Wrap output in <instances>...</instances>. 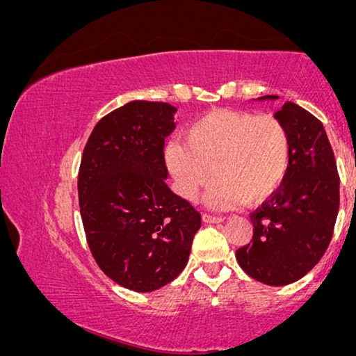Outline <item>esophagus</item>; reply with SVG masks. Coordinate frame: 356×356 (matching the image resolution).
Masks as SVG:
<instances>
[{
	"mask_svg": "<svg viewBox=\"0 0 356 356\" xmlns=\"http://www.w3.org/2000/svg\"><path fill=\"white\" fill-rule=\"evenodd\" d=\"M202 219H203V222H207V224H216V222L224 221L222 216H214V214H209V213H203Z\"/></svg>",
	"mask_w": 356,
	"mask_h": 356,
	"instance_id": "obj_1",
	"label": "esophagus"
}]
</instances>
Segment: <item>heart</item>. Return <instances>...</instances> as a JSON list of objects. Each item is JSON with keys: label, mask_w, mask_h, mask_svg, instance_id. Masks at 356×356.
<instances>
[{"label": "heart", "mask_w": 356, "mask_h": 356, "mask_svg": "<svg viewBox=\"0 0 356 356\" xmlns=\"http://www.w3.org/2000/svg\"><path fill=\"white\" fill-rule=\"evenodd\" d=\"M166 161L177 193L188 202L209 182L213 169L214 204H257L287 177L292 138L274 114L214 109L187 129L184 143L169 145Z\"/></svg>", "instance_id": "b5f03b06"}]
</instances>
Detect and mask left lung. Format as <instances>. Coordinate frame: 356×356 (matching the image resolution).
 I'll list each match as a JSON object with an SVG mask.
<instances>
[{
	"label": "left lung",
	"mask_w": 356,
	"mask_h": 356,
	"mask_svg": "<svg viewBox=\"0 0 356 356\" xmlns=\"http://www.w3.org/2000/svg\"><path fill=\"white\" fill-rule=\"evenodd\" d=\"M266 98L277 97H261ZM276 116L292 138V163L277 192L250 214L253 237L235 258L258 282L287 285L312 271L326 253L339 213L340 179L319 119L292 102Z\"/></svg>",
	"instance_id": "left-lung-1"
}]
</instances>
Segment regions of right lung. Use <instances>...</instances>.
<instances>
[{"mask_svg":"<svg viewBox=\"0 0 356 356\" xmlns=\"http://www.w3.org/2000/svg\"><path fill=\"white\" fill-rule=\"evenodd\" d=\"M177 109L130 102L102 118L79 169L85 237L99 269L134 292H153L188 261L202 216L168 187L164 138Z\"/></svg>","mask_w":356,"mask_h":356,"instance_id":"add662e5","label":"right lung"}]
</instances>
